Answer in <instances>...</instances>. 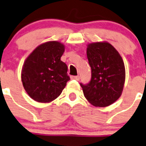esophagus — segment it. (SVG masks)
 Segmentation results:
<instances>
[{
    "label": "esophagus",
    "instance_id": "obj_1",
    "mask_svg": "<svg viewBox=\"0 0 146 146\" xmlns=\"http://www.w3.org/2000/svg\"><path fill=\"white\" fill-rule=\"evenodd\" d=\"M71 78V79H75V80H76V81H79V79H80V77L79 76H71L70 77Z\"/></svg>",
    "mask_w": 146,
    "mask_h": 146
}]
</instances>
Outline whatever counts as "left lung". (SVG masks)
<instances>
[{
    "label": "left lung",
    "instance_id": "1",
    "mask_svg": "<svg viewBox=\"0 0 146 146\" xmlns=\"http://www.w3.org/2000/svg\"><path fill=\"white\" fill-rule=\"evenodd\" d=\"M87 56L91 67V79L88 84H80L84 96L94 106L107 107L122 95L125 80L123 60L106 41L88 44Z\"/></svg>",
    "mask_w": 146,
    "mask_h": 146
}]
</instances>
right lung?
<instances>
[{
	"label": "right lung",
	"mask_w": 146,
	"mask_h": 146,
	"mask_svg": "<svg viewBox=\"0 0 146 146\" xmlns=\"http://www.w3.org/2000/svg\"><path fill=\"white\" fill-rule=\"evenodd\" d=\"M64 49L62 43L47 41L38 46L26 58L21 81L26 92L35 101H53L70 80L67 64L61 61Z\"/></svg>",
	"instance_id": "1"
}]
</instances>
